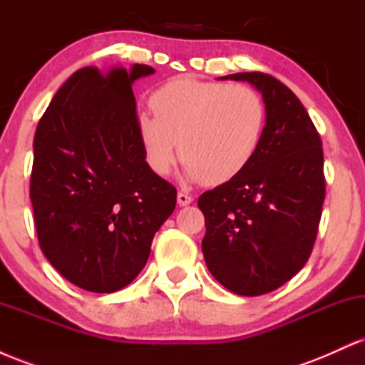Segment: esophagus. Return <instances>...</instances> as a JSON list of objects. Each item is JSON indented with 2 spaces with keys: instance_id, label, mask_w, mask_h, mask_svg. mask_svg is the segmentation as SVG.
I'll use <instances>...</instances> for the list:
<instances>
[{
  "instance_id": "34e87169",
  "label": "esophagus",
  "mask_w": 365,
  "mask_h": 365,
  "mask_svg": "<svg viewBox=\"0 0 365 365\" xmlns=\"http://www.w3.org/2000/svg\"><path fill=\"white\" fill-rule=\"evenodd\" d=\"M192 195H188V194H185V192H178V195H177V202L180 204V206H188V204H192Z\"/></svg>"
}]
</instances>
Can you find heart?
<instances>
[{
  "mask_svg": "<svg viewBox=\"0 0 365 365\" xmlns=\"http://www.w3.org/2000/svg\"><path fill=\"white\" fill-rule=\"evenodd\" d=\"M154 115L139 113V137L145 163L166 175L177 156L192 182L221 185L250 165L261 144L266 108L244 83L178 77L150 96Z\"/></svg>",
  "mask_w": 365,
  "mask_h": 365,
  "instance_id": "obj_1",
  "label": "heart"
}]
</instances>
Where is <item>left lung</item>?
I'll use <instances>...</instances> for the list:
<instances>
[{
    "mask_svg": "<svg viewBox=\"0 0 365 365\" xmlns=\"http://www.w3.org/2000/svg\"><path fill=\"white\" fill-rule=\"evenodd\" d=\"M262 94L266 125L250 165L204 192L202 254L211 274L244 297L269 293L299 273L316 242L326 194L322 142L311 116L278 78L233 73Z\"/></svg>",
    "mask_w": 365,
    "mask_h": 365,
    "instance_id": "left-lung-1",
    "label": "left lung"
}]
</instances>
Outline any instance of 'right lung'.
<instances>
[{
  "mask_svg": "<svg viewBox=\"0 0 365 365\" xmlns=\"http://www.w3.org/2000/svg\"><path fill=\"white\" fill-rule=\"evenodd\" d=\"M154 68L77 70L37 125L31 200L37 238L70 283L113 293L135 279L177 188L145 163L132 83Z\"/></svg>",
  "mask_w": 365,
  "mask_h": 365,
  "instance_id": "add662e5",
  "label": "right lung"
}]
</instances>
